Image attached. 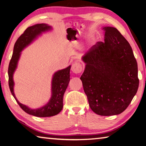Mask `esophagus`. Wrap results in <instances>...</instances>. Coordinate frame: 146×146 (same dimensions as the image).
<instances>
[{
  "instance_id": "1",
  "label": "esophagus",
  "mask_w": 146,
  "mask_h": 146,
  "mask_svg": "<svg viewBox=\"0 0 146 146\" xmlns=\"http://www.w3.org/2000/svg\"><path fill=\"white\" fill-rule=\"evenodd\" d=\"M83 70V68H82V65L78 62H75L72 64L71 66V71H73L74 73H80Z\"/></svg>"
}]
</instances>
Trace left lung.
<instances>
[{"mask_svg":"<svg viewBox=\"0 0 146 146\" xmlns=\"http://www.w3.org/2000/svg\"><path fill=\"white\" fill-rule=\"evenodd\" d=\"M105 41L82 57L80 79L90 108L96 114L117 115L126 109L139 88L138 66L130 44L116 28L105 27Z\"/></svg>","mask_w":146,"mask_h":146,"instance_id":"left-lung-1","label":"left lung"}]
</instances>
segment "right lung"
<instances>
[{
	"mask_svg": "<svg viewBox=\"0 0 146 146\" xmlns=\"http://www.w3.org/2000/svg\"><path fill=\"white\" fill-rule=\"evenodd\" d=\"M52 27L50 26L45 23H40L31 26L26 29L24 33L16 41L8 68L9 87L12 95L23 111L29 114L36 117H51L58 114L62 110L63 107V96L70 80V71L71 66L54 73L52 81L51 98L46 105L37 109H31L26 105L20 103L17 100L13 91L14 82L13 76L17 67L18 61L20 59V52L22 50L32 43L43 32L50 31Z\"/></svg>",
	"mask_w": 146,
	"mask_h": 146,
	"instance_id": "obj_1",
	"label": "right lung"
}]
</instances>
